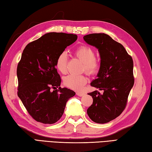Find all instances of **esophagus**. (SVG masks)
Masks as SVG:
<instances>
[{
  "instance_id": "obj_1",
  "label": "esophagus",
  "mask_w": 152,
  "mask_h": 152,
  "mask_svg": "<svg viewBox=\"0 0 152 152\" xmlns=\"http://www.w3.org/2000/svg\"><path fill=\"white\" fill-rule=\"evenodd\" d=\"M76 94H77V96H83L85 94V93H82V92H77Z\"/></svg>"
}]
</instances>
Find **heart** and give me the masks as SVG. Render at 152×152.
<instances>
[{"label": "heart", "mask_w": 152, "mask_h": 152, "mask_svg": "<svg viewBox=\"0 0 152 152\" xmlns=\"http://www.w3.org/2000/svg\"><path fill=\"white\" fill-rule=\"evenodd\" d=\"M77 58L83 63L82 70L88 75H94L98 72L101 64L99 59L95 57V51L88 45L83 44L77 47L74 51ZM56 67L60 73L65 74L67 72V56L62 52L56 59ZM87 79L85 75H69L64 79V84L71 89L80 91L87 83Z\"/></svg>", "instance_id": "1"}]
</instances>
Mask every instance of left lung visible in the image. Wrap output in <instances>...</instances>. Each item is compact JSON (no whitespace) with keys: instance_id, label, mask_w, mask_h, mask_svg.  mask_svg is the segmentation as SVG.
<instances>
[{"instance_id":"left-lung-1","label":"left lung","mask_w":152,"mask_h":152,"mask_svg":"<svg viewBox=\"0 0 152 152\" xmlns=\"http://www.w3.org/2000/svg\"><path fill=\"white\" fill-rule=\"evenodd\" d=\"M84 40L98 49L101 67L92 87L103 91H94L93 104L87 110L92 121L104 124L121 114L127 104L128 97L134 83L133 60L124 46L106 34H91Z\"/></svg>"}]
</instances>
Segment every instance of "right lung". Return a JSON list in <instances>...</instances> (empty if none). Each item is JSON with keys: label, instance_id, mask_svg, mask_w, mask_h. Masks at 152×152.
<instances>
[{"label": "right lung", "instance_id": "obj_1", "mask_svg": "<svg viewBox=\"0 0 152 152\" xmlns=\"http://www.w3.org/2000/svg\"><path fill=\"white\" fill-rule=\"evenodd\" d=\"M77 39L76 34L50 32L29 43L23 51L17 66V93L37 122L50 124L58 122L67 101L75 94L72 90L59 87L61 80L56 62Z\"/></svg>", "mask_w": 152, "mask_h": 152}]
</instances>
